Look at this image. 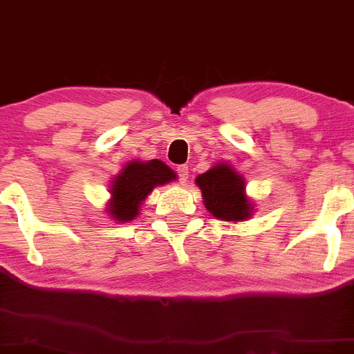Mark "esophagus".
<instances>
[{"label": "esophagus", "instance_id": "esophagus-1", "mask_svg": "<svg viewBox=\"0 0 354 354\" xmlns=\"http://www.w3.org/2000/svg\"><path fill=\"white\" fill-rule=\"evenodd\" d=\"M178 176H180V183L183 185V183L187 181V178H189V168L186 167V165H181V167H178Z\"/></svg>", "mask_w": 354, "mask_h": 354}]
</instances>
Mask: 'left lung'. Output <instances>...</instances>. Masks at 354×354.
<instances>
[{
    "label": "left lung",
    "instance_id": "1",
    "mask_svg": "<svg viewBox=\"0 0 354 354\" xmlns=\"http://www.w3.org/2000/svg\"><path fill=\"white\" fill-rule=\"evenodd\" d=\"M205 209L223 221H246L254 214V202L246 194V180L228 162L215 163L196 178Z\"/></svg>",
    "mask_w": 354,
    "mask_h": 354
}]
</instances>
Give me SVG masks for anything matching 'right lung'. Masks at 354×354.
<instances>
[{"mask_svg": "<svg viewBox=\"0 0 354 354\" xmlns=\"http://www.w3.org/2000/svg\"><path fill=\"white\" fill-rule=\"evenodd\" d=\"M176 173L162 160H131L113 178L105 214L118 223L138 218L140 205L157 186L176 181Z\"/></svg>", "mask_w": 354, "mask_h": 354, "instance_id": "obj_1", "label": "right lung"}]
</instances>
